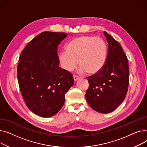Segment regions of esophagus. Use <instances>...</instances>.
<instances>
[{
    "mask_svg": "<svg viewBox=\"0 0 147 147\" xmlns=\"http://www.w3.org/2000/svg\"><path fill=\"white\" fill-rule=\"evenodd\" d=\"M73 79H74V80L75 82H76L77 80H78L79 79V77L76 76V75H73Z\"/></svg>",
    "mask_w": 147,
    "mask_h": 147,
    "instance_id": "34e87169",
    "label": "esophagus"
}]
</instances>
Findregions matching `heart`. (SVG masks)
Returning a JSON list of instances; mask_svg holds the SVG:
<instances>
[{"instance_id":"1","label":"heart","mask_w":147,"mask_h":147,"mask_svg":"<svg viewBox=\"0 0 147 147\" xmlns=\"http://www.w3.org/2000/svg\"><path fill=\"white\" fill-rule=\"evenodd\" d=\"M65 51L59 53L58 59L65 70L71 71L78 64L80 72L94 75L104 67L108 57L107 46L102 38L82 36L69 41Z\"/></svg>"}]
</instances>
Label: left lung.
I'll return each mask as SVG.
<instances>
[{
	"mask_svg": "<svg viewBox=\"0 0 147 147\" xmlns=\"http://www.w3.org/2000/svg\"><path fill=\"white\" fill-rule=\"evenodd\" d=\"M109 45L106 64L98 74L88 77L86 99L92 109L101 113L113 111L122 103L129 86V65L120 43L104 32Z\"/></svg>",
	"mask_w": 147,
	"mask_h": 147,
	"instance_id": "1",
	"label": "left lung"
}]
</instances>
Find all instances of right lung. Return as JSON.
Here are the masks:
<instances>
[{
  "label": "right lung",
  "mask_w": 147,
  "mask_h": 147,
  "mask_svg": "<svg viewBox=\"0 0 147 147\" xmlns=\"http://www.w3.org/2000/svg\"><path fill=\"white\" fill-rule=\"evenodd\" d=\"M65 33L45 32L31 40L21 52L17 78L28 109L42 117L56 114L65 102V94L73 84L71 73L59 67L58 46Z\"/></svg>",
  "instance_id": "right-lung-1"
}]
</instances>
